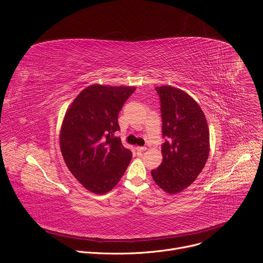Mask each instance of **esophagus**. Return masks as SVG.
I'll list each match as a JSON object with an SVG mask.
<instances>
[{"label":"esophagus","mask_w":263,"mask_h":263,"mask_svg":"<svg viewBox=\"0 0 263 263\" xmlns=\"http://www.w3.org/2000/svg\"><path fill=\"white\" fill-rule=\"evenodd\" d=\"M136 149H137L138 153H143V152L146 151V147L145 146H137Z\"/></svg>","instance_id":"1"}]
</instances>
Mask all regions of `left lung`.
<instances>
[{
	"instance_id": "8db88e82",
	"label": "left lung",
	"mask_w": 263,
	"mask_h": 263,
	"mask_svg": "<svg viewBox=\"0 0 263 263\" xmlns=\"http://www.w3.org/2000/svg\"><path fill=\"white\" fill-rule=\"evenodd\" d=\"M160 98L162 162L151 172L170 194L189 187L202 172L209 155V128L198 104L186 92L171 86L155 88Z\"/></svg>"
}]
</instances>
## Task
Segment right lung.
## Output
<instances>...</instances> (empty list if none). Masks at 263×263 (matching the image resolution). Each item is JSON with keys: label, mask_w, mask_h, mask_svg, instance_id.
I'll return each mask as SVG.
<instances>
[{"label": "right lung", "mask_w": 263, "mask_h": 263, "mask_svg": "<svg viewBox=\"0 0 263 263\" xmlns=\"http://www.w3.org/2000/svg\"><path fill=\"white\" fill-rule=\"evenodd\" d=\"M135 87L91 85L68 108L60 129V149L73 176L96 194L120 181L133 154L115 134L118 115Z\"/></svg>", "instance_id": "obj_1"}]
</instances>
